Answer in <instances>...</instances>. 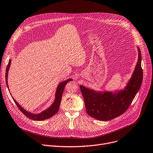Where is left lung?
<instances>
[{
    "label": "left lung",
    "instance_id": "1",
    "mask_svg": "<svg viewBox=\"0 0 153 153\" xmlns=\"http://www.w3.org/2000/svg\"><path fill=\"white\" fill-rule=\"evenodd\" d=\"M138 58L131 78L120 90L97 91L80 85L87 114L98 120L108 121L122 115L138 93L143 81L141 54L137 46Z\"/></svg>",
    "mask_w": 153,
    "mask_h": 153
}]
</instances>
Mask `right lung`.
Returning <instances> with one entry per match:
<instances>
[{
    "label": "right lung",
    "mask_w": 153,
    "mask_h": 153,
    "mask_svg": "<svg viewBox=\"0 0 153 153\" xmlns=\"http://www.w3.org/2000/svg\"><path fill=\"white\" fill-rule=\"evenodd\" d=\"M11 61H12V60L9 59V64H8V65H7V67L6 69V72H5V82H6L7 88L9 89V85H8L7 79H8V72H9V68H10V64H11ZM72 81V79H68L66 80V81L61 82L59 84L57 88H56V93H55V99H54V102L51 104L50 107H48L46 110L42 111L41 113H39V114H33V113H31V112L28 111L25 109H24L20 105V104L13 99L12 95H11V96H12L13 101L16 103V105H17V107L20 110V111L27 117H28V118H30L31 120H33L42 121V120L50 118L51 117H53V115H54L58 113L60 103H61L62 93L64 90V87H65V86L68 82H69V81Z\"/></svg>",
    "instance_id": "right-lung-1"
}]
</instances>
